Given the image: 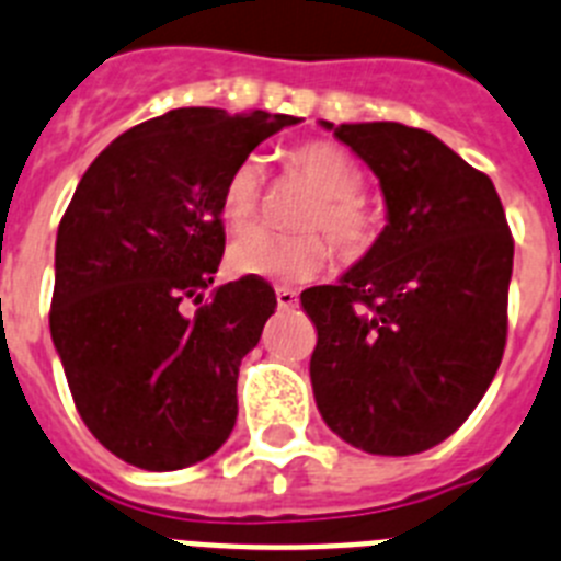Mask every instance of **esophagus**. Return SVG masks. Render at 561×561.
I'll list each match as a JSON object with an SVG mask.
<instances>
[{"label": "esophagus", "mask_w": 561, "mask_h": 561, "mask_svg": "<svg viewBox=\"0 0 561 561\" xmlns=\"http://www.w3.org/2000/svg\"><path fill=\"white\" fill-rule=\"evenodd\" d=\"M276 305H279L282 310H294L296 305H299V294L290 290V287H276Z\"/></svg>", "instance_id": "obj_1"}]
</instances>
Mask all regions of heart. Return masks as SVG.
Here are the masks:
<instances>
[{
    "mask_svg": "<svg viewBox=\"0 0 561 561\" xmlns=\"http://www.w3.org/2000/svg\"><path fill=\"white\" fill-rule=\"evenodd\" d=\"M290 163L319 188V197L301 214V228H319L335 242L344 260H362L378 240V222L364 208L362 169L341 146L313 140L290 152ZM262 160L245 158L222 183L220 217L231 231H242L260 214ZM330 262L328 240L316 231L274 233L253 228L231 242L228 267L237 276L299 285L319 276Z\"/></svg>",
    "mask_w": 561,
    "mask_h": 561,
    "instance_id": "b5f03b06",
    "label": "heart"
}]
</instances>
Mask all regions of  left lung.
Masks as SVG:
<instances>
[{
    "mask_svg": "<svg viewBox=\"0 0 561 561\" xmlns=\"http://www.w3.org/2000/svg\"><path fill=\"white\" fill-rule=\"evenodd\" d=\"M381 183L387 226L335 285L301 294L321 417L369 455H417L474 412L508 333L514 240L489 174L432 133L330 124Z\"/></svg>",
    "mask_w": 561,
    "mask_h": 561,
    "instance_id": "left-lung-1",
    "label": "left lung"
}]
</instances>
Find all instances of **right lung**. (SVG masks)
I'll return each instance as SVG.
<instances>
[{
  "instance_id": "obj_1",
  "label": "right lung",
  "mask_w": 561,
  "mask_h": 561,
  "mask_svg": "<svg viewBox=\"0 0 561 561\" xmlns=\"http://www.w3.org/2000/svg\"><path fill=\"white\" fill-rule=\"evenodd\" d=\"M294 115L183 106L112 140L56 237L50 335L78 415L146 471L206 460L237 423V375L276 310L267 282L211 290L226 251L220 192Z\"/></svg>"
}]
</instances>
